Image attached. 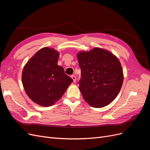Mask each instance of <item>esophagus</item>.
<instances>
[{
    "label": "esophagus",
    "mask_w": 150,
    "mask_h": 150,
    "mask_svg": "<svg viewBox=\"0 0 150 150\" xmlns=\"http://www.w3.org/2000/svg\"><path fill=\"white\" fill-rule=\"evenodd\" d=\"M71 78L73 79V82H76V76H74V75L71 76Z\"/></svg>",
    "instance_id": "esophagus-1"
}]
</instances>
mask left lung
Instances as JSON below:
<instances>
[{"label": "left lung", "mask_w": 150, "mask_h": 150, "mask_svg": "<svg viewBox=\"0 0 150 150\" xmlns=\"http://www.w3.org/2000/svg\"><path fill=\"white\" fill-rule=\"evenodd\" d=\"M77 58L82 76L79 88L84 100L95 108L110 104L123 82L119 59L110 51L98 47L89 51H81Z\"/></svg>", "instance_id": "obj_1"}]
</instances>
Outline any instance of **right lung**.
Here are the masks:
<instances>
[{
  "label": "right lung",
  "instance_id": "add662e5",
  "mask_svg": "<svg viewBox=\"0 0 150 150\" xmlns=\"http://www.w3.org/2000/svg\"><path fill=\"white\" fill-rule=\"evenodd\" d=\"M59 56L58 51L44 47L23 67L22 81L24 90L30 99L39 105H54L73 82L58 65Z\"/></svg>",
  "mask_w": 150,
  "mask_h": 150
}]
</instances>
